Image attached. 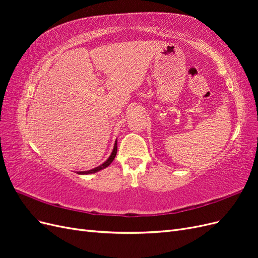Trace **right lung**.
I'll use <instances>...</instances> for the list:
<instances>
[{"label": "right lung", "mask_w": 258, "mask_h": 258, "mask_svg": "<svg viewBox=\"0 0 258 258\" xmlns=\"http://www.w3.org/2000/svg\"><path fill=\"white\" fill-rule=\"evenodd\" d=\"M116 154H117V140L115 141V144H114V148H113V151H112V153H111V155H110V157H108L102 165H100V166H98V167H96V168H93V169H91V170H87V171H79V172H77V174H91V173H96V172H98V171H100V170H103V169H105L106 167H108L112 163V161L114 160V158H115V156H116Z\"/></svg>", "instance_id": "1"}]
</instances>
